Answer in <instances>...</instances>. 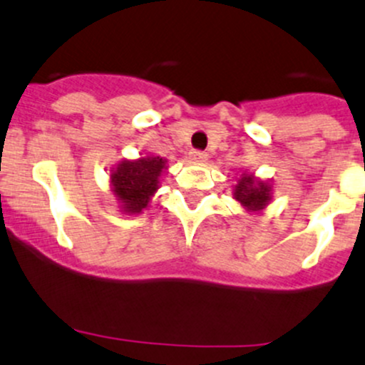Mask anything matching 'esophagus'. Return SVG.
Segmentation results:
<instances>
[{
	"instance_id": "34e87169",
	"label": "esophagus",
	"mask_w": 365,
	"mask_h": 365,
	"mask_svg": "<svg viewBox=\"0 0 365 365\" xmlns=\"http://www.w3.org/2000/svg\"><path fill=\"white\" fill-rule=\"evenodd\" d=\"M190 160L195 161V163H204V161L207 160V154L202 153V150H191Z\"/></svg>"
}]
</instances>
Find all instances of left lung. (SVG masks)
<instances>
[{
  "instance_id": "left-lung-1",
  "label": "left lung",
  "mask_w": 365,
  "mask_h": 365,
  "mask_svg": "<svg viewBox=\"0 0 365 365\" xmlns=\"http://www.w3.org/2000/svg\"><path fill=\"white\" fill-rule=\"evenodd\" d=\"M234 198L241 202V205L247 207L248 211H261L272 200V186H269V182L257 181L254 175L243 174L236 184Z\"/></svg>"
}]
</instances>
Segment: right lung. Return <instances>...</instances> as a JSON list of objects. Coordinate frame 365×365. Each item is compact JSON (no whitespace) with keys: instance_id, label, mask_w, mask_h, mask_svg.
Wrapping results in <instances>:
<instances>
[{"instance_id":"right-lung-1","label":"right lung","mask_w":365,"mask_h":365,"mask_svg":"<svg viewBox=\"0 0 365 365\" xmlns=\"http://www.w3.org/2000/svg\"><path fill=\"white\" fill-rule=\"evenodd\" d=\"M165 160L160 156L140 158L136 161H122L111 172V191L122 204V211L129 215L142 212L150 197L160 187L165 170Z\"/></svg>"}]
</instances>
